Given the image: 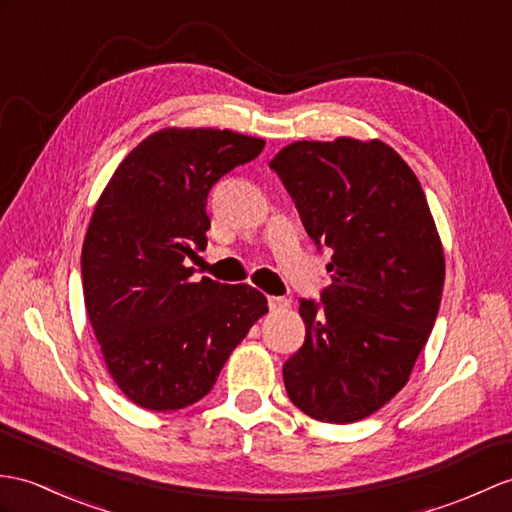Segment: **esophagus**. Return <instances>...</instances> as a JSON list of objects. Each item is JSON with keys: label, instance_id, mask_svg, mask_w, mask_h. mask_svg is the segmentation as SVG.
<instances>
[{"label": "esophagus", "instance_id": "1", "mask_svg": "<svg viewBox=\"0 0 512 512\" xmlns=\"http://www.w3.org/2000/svg\"><path fill=\"white\" fill-rule=\"evenodd\" d=\"M268 307L270 312H279L288 307V299H283V296H268Z\"/></svg>", "mask_w": 512, "mask_h": 512}]
</instances>
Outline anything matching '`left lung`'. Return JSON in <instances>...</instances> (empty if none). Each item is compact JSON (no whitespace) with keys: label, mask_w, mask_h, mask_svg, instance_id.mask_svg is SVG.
I'll return each mask as SVG.
<instances>
[{"label":"left lung","mask_w":512,"mask_h":512,"mask_svg":"<svg viewBox=\"0 0 512 512\" xmlns=\"http://www.w3.org/2000/svg\"><path fill=\"white\" fill-rule=\"evenodd\" d=\"M270 168L331 253V285L301 299L307 334L285 390L316 421L366 419L406 386L441 305L445 257L421 183L377 139L296 141Z\"/></svg>","instance_id":"8db88e82"}]
</instances>
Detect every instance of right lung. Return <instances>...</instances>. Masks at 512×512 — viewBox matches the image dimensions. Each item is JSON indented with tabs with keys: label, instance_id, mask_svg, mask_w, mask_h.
<instances>
[{
	"label": "right lung",
	"instance_id": "right-lung-1",
	"mask_svg": "<svg viewBox=\"0 0 512 512\" xmlns=\"http://www.w3.org/2000/svg\"><path fill=\"white\" fill-rule=\"evenodd\" d=\"M266 141L218 128H163L128 154L102 192L82 244V290L113 382L137 406H192L268 312L246 283L192 281L207 248V198Z\"/></svg>",
	"mask_w": 512,
	"mask_h": 512
}]
</instances>
